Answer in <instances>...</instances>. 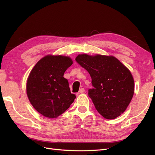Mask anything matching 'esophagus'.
Listing matches in <instances>:
<instances>
[{
    "instance_id": "esophagus-1",
    "label": "esophagus",
    "mask_w": 155,
    "mask_h": 155,
    "mask_svg": "<svg viewBox=\"0 0 155 155\" xmlns=\"http://www.w3.org/2000/svg\"><path fill=\"white\" fill-rule=\"evenodd\" d=\"M85 92V89H84L83 88H81L79 89V92L76 94V95H78V94H81V93H83V92Z\"/></svg>"
}]
</instances>
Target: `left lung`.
<instances>
[{
  "label": "left lung",
  "mask_w": 155,
  "mask_h": 155,
  "mask_svg": "<svg viewBox=\"0 0 155 155\" xmlns=\"http://www.w3.org/2000/svg\"><path fill=\"white\" fill-rule=\"evenodd\" d=\"M76 61L91 77L93 88L89 89L88 94L97 112L108 120L124 113L134 91L130 70L111 55L79 54Z\"/></svg>",
  "instance_id": "left-lung-1"
}]
</instances>
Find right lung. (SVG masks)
<instances>
[{"label":"right lung","mask_w":155,"mask_h":155,"mask_svg":"<svg viewBox=\"0 0 155 155\" xmlns=\"http://www.w3.org/2000/svg\"><path fill=\"white\" fill-rule=\"evenodd\" d=\"M72 63L67 56L48 55L30 72L26 83L27 96L34 109L43 116L57 118L76 97L70 92L68 81L63 77Z\"/></svg>","instance_id":"right-lung-1"}]
</instances>
